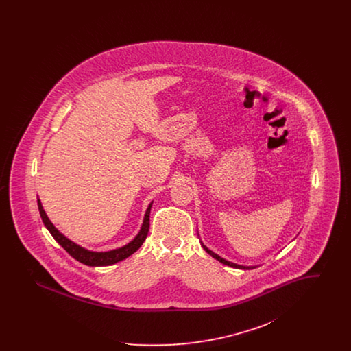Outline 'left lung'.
Segmentation results:
<instances>
[{"label": "left lung", "mask_w": 351, "mask_h": 351, "mask_svg": "<svg viewBox=\"0 0 351 351\" xmlns=\"http://www.w3.org/2000/svg\"><path fill=\"white\" fill-rule=\"evenodd\" d=\"M202 247H204V250L206 251V252H208V254H209V255H212V256H213V258H215V259H217V261H219V262H221V263H223V265H226V266H230V267H234V268H242V269H250V268H254V267H246V266H239V265H235V263H232V262H228V261H225V259H222V258H221V256H218L217 254H215V252H213V251L209 250V249H208V247H206V246H204V245H202Z\"/></svg>", "instance_id": "8db88e82"}]
</instances>
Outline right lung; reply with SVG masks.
Listing matches in <instances>:
<instances>
[{
	"label": "right lung",
	"instance_id": "obj_1",
	"mask_svg": "<svg viewBox=\"0 0 351 351\" xmlns=\"http://www.w3.org/2000/svg\"><path fill=\"white\" fill-rule=\"evenodd\" d=\"M151 205H149L146 215H145V219H143V225L141 232L138 235L134 238L130 243H128L126 246L121 247V249H116V250L106 251V252H96V251L85 250L83 247H80L79 245L73 243L72 241H69L67 237H64L63 234L60 233L52 223L50 219L46 216V212L43 210V206L40 204V201L38 200V209L40 213L42 221L45 223V226L49 229L51 235L53 237V239L67 251L68 254L75 258L76 261H79L80 263L86 265V266H92V267H100V266H110L114 265L119 261L126 259L128 256H130L135 251L138 250L142 243L145 242L147 233H149V228H150V210Z\"/></svg>",
	"mask_w": 351,
	"mask_h": 351
}]
</instances>
